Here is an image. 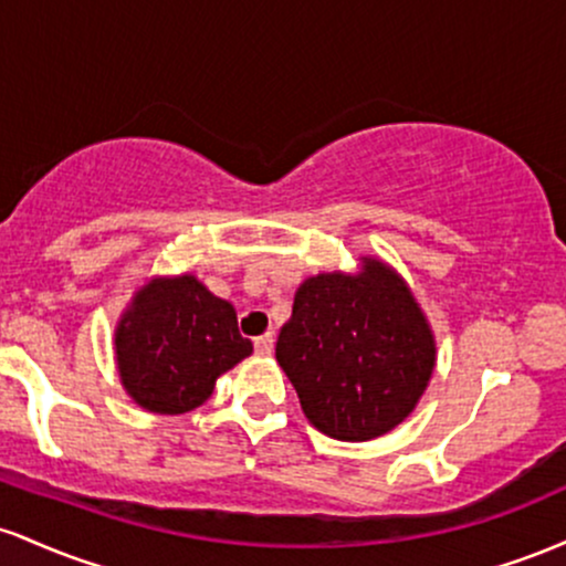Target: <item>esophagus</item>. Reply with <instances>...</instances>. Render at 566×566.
I'll list each match as a JSON object with an SVG mask.
<instances>
[{"instance_id":"34e87169","label":"esophagus","mask_w":566,"mask_h":566,"mask_svg":"<svg viewBox=\"0 0 566 566\" xmlns=\"http://www.w3.org/2000/svg\"><path fill=\"white\" fill-rule=\"evenodd\" d=\"M271 350H274V335L265 333L261 337H255V354L271 356Z\"/></svg>"}]
</instances>
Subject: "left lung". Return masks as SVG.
<instances>
[{"label":"left lung","instance_id":"8db88e82","mask_svg":"<svg viewBox=\"0 0 566 566\" xmlns=\"http://www.w3.org/2000/svg\"><path fill=\"white\" fill-rule=\"evenodd\" d=\"M276 361L311 426L369 441L418 405L437 367V340L405 279L361 258L359 274H316L297 287Z\"/></svg>","mask_w":566,"mask_h":566}]
</instances>
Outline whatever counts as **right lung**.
<instances>
[{
	"mask_svg": "<svg viewBox=\"0 0 566 566\" xmlns=\"http://www.w3.org/2000/svg\"><path fill=\"white\" fill-rule=\"evenodd\" d=\"M114 348L129 399L157 415L201 407L220 375L252 354L233 305L193 274L143 284L116 324Z\"/></svg>",
	"mask_w": 566,
	"mask_h": 566,
	"instance_id": "right-lung-1",
	"label": "right lung"
}]
</instances>
